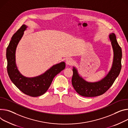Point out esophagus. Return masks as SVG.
Masks as SVG:
<instances>
[{"mask_svg": "<svg viewBox=\"0 0 128 128\" xmlns=\"http://www.w3.org/2000/svg\"><path fill=\"white\" fill-rule=\"evenodd\" d=\"M74 60L72 58H68L66 61V64L67 65H72L74 64Z\"/></svg>", "mask_w": 128, "mask_h": 128, "instance_id": "obj_1", "label": "esophagus"}]
</instances>
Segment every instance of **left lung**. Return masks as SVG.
Listing matches in <instances>:
<instances>
[{
	"mask_svg": "<svg viewBox=\"0 0 128 128\" xmlns=\"http://www.w3.org/2000/svg\"><path fill=\"white\" fill-rule=\"evenodd\" d=\"M108 37L112 45L113 58L111 68L105 76L97 82H88L80 76L76 68L74 66L72 67V84L76 92L81 96L94 97L104 94L112 85L120 73L122 68V48L114 33H110Z\"/></svg>",
	"mask_w": 128,
	"mask_h": 128,
	"instance_id": "8db88e82",
	"label": "left lung"
}]
</instances>
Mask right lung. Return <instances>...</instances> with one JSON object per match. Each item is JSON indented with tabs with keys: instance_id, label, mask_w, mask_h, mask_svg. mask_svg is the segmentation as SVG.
I'll return each instance as SVG.
<instances>
[{
	"instance_id": "right-lung-1",
	"label": "right lung",
	"mask_w": 128,
	"mask_h": 128,
	"mask_svg": "<svg viewBox=\"0 0 128 128\" xmlns=\"http://www.w3.org/2000/svg\"><path fill=\"white\" fill-rule=\"evenodd\" d=\"M28 26L25 24L15 32L6 49L7 70L13 84L24 94L32 97L43 95L50 86L54 77L65 68V63L61 62L52 66L43 74L34 77H26L19 71L16 63L17 45Z\"/></svg>"
}]
</instances>
